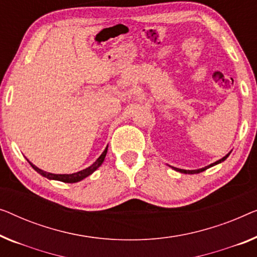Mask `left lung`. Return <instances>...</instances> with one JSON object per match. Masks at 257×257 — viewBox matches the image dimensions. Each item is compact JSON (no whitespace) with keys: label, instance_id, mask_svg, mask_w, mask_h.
Listing matches in <instances>:
<instances>
[{"label":"left lung","instance_id":"left-lung-1","mask_svg":"<svg viewBox=\"0 0 257 257\" xmlns=\"http://www.w3.org/2000/svg\"><path fill=\"white\" fill-rule=\"evenodd\" d=\"M228 155H229V153H228L227 155H225L224 158H222V159L219 160V161L214 162V163H212V165L207 166V167H204V168H202V169H197V170H184V169H178V168H175V170H177V172H180V173H184V174H199V173L204 172V170H206L207 168H210V167H212V166L218 165V163H220V162H222V161H225V160L228 158Z\"/></svg>","mask_w":257,"mask_h":257}]
</instances>
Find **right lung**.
<instances>
[{"label":"right lung","instance_id":"add662e5","mask_svg":"<svg viewBox=\"0 0 257 257\" xmlns=\"http://www.w3.org/2000/svg\"><path fill=\"white\" fill-rule=\"evenodd\" d=\"M106 152H107V147L105 148V151L103 152V153L101 154V156L96 160V161L92 163V165L90 167H88V168H85L83 170H81V172H77V173H74V174H51V173H46L44 172V170L39 169L38 167H36L35 165H32L31 162L29 161L30 165H31V167L33 169L36 170L37 173H39L40 175H43L44 177L48 178V180H57V181H61V182H65V183H75V182H79L81 180H83V178H85L87 176H89V175H91L92 173L95 172L96 169L98 168L99 166L102 165L104 159H105V155H106Z\"/></svg>","mask_w":257,"mask_h":257}]
</instances>
